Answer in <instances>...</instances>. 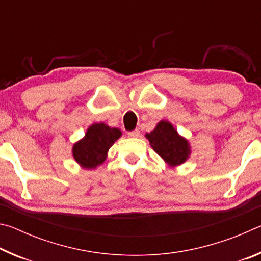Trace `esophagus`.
Here are the masks:
<instances>
[{"instance_id":"34e87169","label":"esophagus","mask_w":261,"mask_h":261,"mask_svg":"<svg viewBox=\"0 0 261 261\" xmlns=\"http://www.w3.org/2000/svg\"><path fill=\"white\" fill-rule=\"evenodd\" d=\"M139 135H140V131L139 130H134V131L127 132V136L132 137V138H135V137H139Z\"/></svg>"}]
</instances>
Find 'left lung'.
Wrapping results in <instances>:
<instances>
[{"mask_svg": "<svg viewBox=\"0 0 261 261\" xmlns=\"http://www.w3.org/2000/svg\"><path fill=\"white\" fill-rule=\"evenodd\" d=\"M146 137L154 151L170 166L180 165L188 159V141L178 136L169 122L161 121L155 129L146 134Z\"/></svg>", "mask_w": 261, "mask_h": 261, "instance_id": "left-lung-1", "label": "left lung"}]
</instances>
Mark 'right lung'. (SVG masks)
I'll use <instances>...</instances> for the list:
<instances>
[{"mask_svg": "<svg viewBox=\"0 0 261 261\" xmlns=\"http://www.w3.org/2000/svg\"><path fill=\"white\" fill-rule=\"evenodd\" d=\"M121 131L96 123L88 127L85 138L73 145V158L84 168H94L102 163L110 146L121 137Z\"/></svg>", "mask_w": 261, "mask_h": 261, "instance_id": "1", "label": "right lung"}]
</instances>
